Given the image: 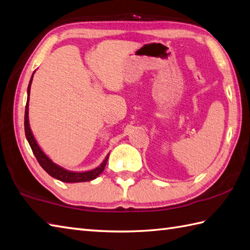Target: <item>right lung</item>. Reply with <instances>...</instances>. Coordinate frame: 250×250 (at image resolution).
I'll list each match as a JSON object with an SVG mask.
<instances>
[{"instance_id": "right-lung-1", "label": "right lung", "mask_w": 250, "mask_h": 250, "mask_svg": "<svg viewBox=\"0 0 250 250\" xmlns=\"http://www.w3.org/2000/svg\"><path fill=\"white\" fill-rule=\"evenodd\" d=\"M34 72L36 71H33L32 76L30 78V81H29L28 89H27V104H26V110H24V133H26L28 143L30 145V147L33 151L34 156H36L37 160L39 161V164H40L41 167L45 170L51 177H53L56 180H60L62 182L79 183V182H87V181H92L96 179L103 172V171H104L107 160H108V157H109V153L107 154L105 159L103 160V163L99 166V167H96L92 170L80 171V172H78V171L67 170L65 168H62V166L54 163V161L41 149L37 140L34 139V135L30 128V124H29V96H30V89H31V83H32Z\"/></svg>"}]
</instances>
